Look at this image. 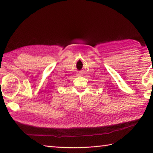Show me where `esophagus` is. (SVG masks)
Segmentation results:
<instances>
[{
	"label": "esophagus",
	"mask_w": 153,
	"mask_h": 153,
	"mask_svg": "<svg viewBox=\"0 0 153 153\" xmlns=\"http://www.w3.org/2000/svg\"><path fill=\"white\" fill-rule=\"evenodd\" d=\"M80 75H81L80 74H77V76H80Z\"/></svg>",
	"instance_id": "esophagus-1"
}]
</instances>
